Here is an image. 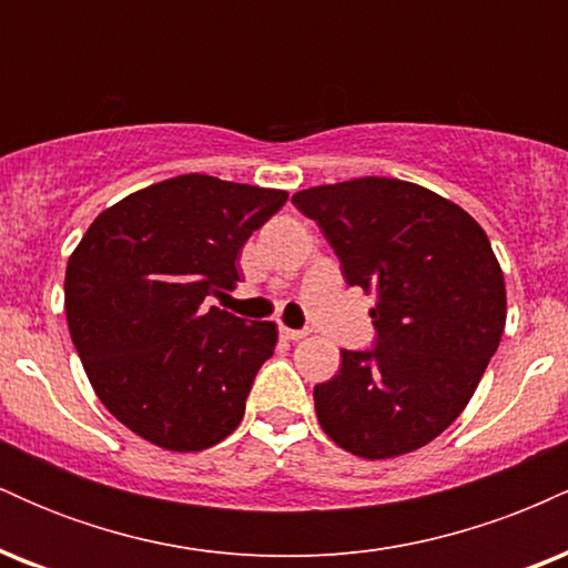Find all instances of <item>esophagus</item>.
Masks as SVG:
<instances>
[{
  "mask_svg": "<svg viewBox=\"0 0 568 568\" xmlns=\"http://www.w3.org/2000/svg\"><path fill=\"white\" fill-rule=\"evenodd\" d=\"M280 334H283L285 338H288V342H298V338H304V336H310V331H304V328H280Z\"/></svg>",
  "mask_w": 568,
  "mask_h": 568,
  "instance_id": "34e87169",
  "label": "esophagus"
}]
</instances>
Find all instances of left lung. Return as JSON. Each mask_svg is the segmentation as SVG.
<instances>
[{"instance_id":"8db88e82","label":"left lung","mask_w":568,"mask_h":568,"mask_svg":"<svg viewBox=\"0 0 568 568\" xmlns=\"http://www.w3.org/2000/svg\"><path fill=\"white\" fill-rule=\"evenodd\" d=\"M321 226L349 285L376 293V344L342 349L315 387L317 422L363 459L427 446L465 410L499 347L505 275L470 213L400 179L342 181L293 194Z\"/></svg>"}]
</instances>
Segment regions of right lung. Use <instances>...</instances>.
Wrapping results in <instances>:
<instances>
[{
    "label": "right lung",
    "mask_w": 568,
    "mask_h": 568,
    "mask_svg": "<svg viewBox=\"0 0 568 568\" xmlns=\"http://www.w3.org/2000/svg\"><path fill=\"white\" fill-rule=\"evenodd\" d=\"M288 192L189 173L106 207L67 266V321L109 414L168 452H202L243 422L277 325L205 296L232 291L237 256Z\"/></svg>",
    "instance_id": "add662e5"
}]
</instances>
